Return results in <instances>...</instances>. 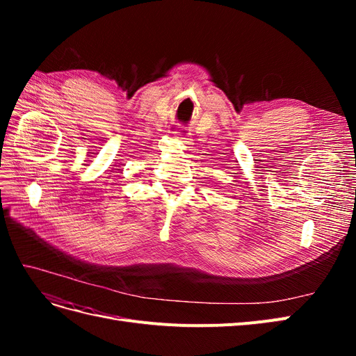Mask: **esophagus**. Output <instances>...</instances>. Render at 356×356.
Instances as JSON below:
<instances>
[{
    "instance_id": "esophagus-1",
    "label": "esophagus",
    "mask_w": 356,
    "mask_h": 356,
    "mask_svg": "<svg viewBox=\"0 0 356 356\" xmlns=\"http://www.w3.org/2000/svg\"><path fill=\"white\" fill-rule=\"evenodd\" d=\"M181 143H184L186 145H190V144H191V139H190V138H186V136H182V138H181Z\"/></svg>"
}]
</instances>
